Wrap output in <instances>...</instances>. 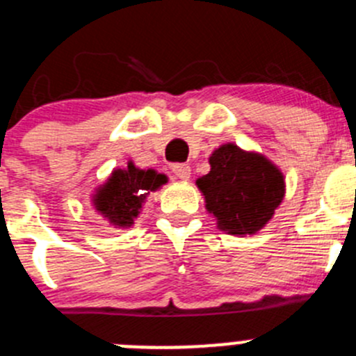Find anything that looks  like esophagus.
<instances>
[{"label": "esophagus", "instance_id": "1", "mask_svg": "<svg viewBox=\"0 0 356 356\" xmlns=\"http://www.w3.org/2000/svg\"><path fill=\"white\" fill-rule=\"evenodd\" d=\"M171 171H173L175 177H178L181 179H186L190 177V166L185 163H175L173 166H171Z\"/></svg>", "mask_w": 356, "mask_h": 356}]
</instances>
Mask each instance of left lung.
Masks as SVG:
<instances>
[{"mask_svg": "<svg viewBox=\"0 0 356 356\" xmlns=\"http://www.w3.org/2000/svg\"><path fill=\"white\" fill-rule=\"evenodd\" d=\"M211 171L197 179L218 227L232 235L254 234L270 221L284 199V177L270 161L234 143L209 157Z\"/></svg>", "mask_w": 356, "mask_h": 356, "instance_id": "left-lung-1", "label": "left lung"}]
</instances>
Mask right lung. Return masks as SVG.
Here are the masks:
<instances>
[{
  "instance_id": "obj_1",
  "label": "right lung",
  "mask_w": 356,
  "mask_h": 356,
  "mask_svg": "<svg viewBox=\"0 0 356 356\" xmlns=\"http://www.w3.org/2000/svg\"><path fill=\"white\" fill-rule=\"evenodd\" d=\"M166 181L164 175H157L154 170H138L129 163L126 170L114 171L108 181L98 190L95 207L115 227H131L147 193Z\"/></svg>"
}]
</instances>
